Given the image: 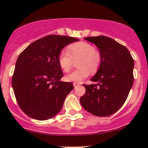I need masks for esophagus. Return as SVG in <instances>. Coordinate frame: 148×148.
Instances as JSON below:
<instances>
[{
	"instance_id": "1",
	"label": "esophagus",
	"mask_w": 148,
	"mask_h": 148,
	"mask_svg": "<svg viewBox=\"0 0 148 148\" xmlns=\"http://www.w3.org/2000/svg\"><path fill=\"white\" fill-rule=\"evenodd\" d=\"M78 86H79V84H78V83H74V88H76V87Z\"/></svg>"
}]
</instances>
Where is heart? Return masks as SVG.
<instances>
[{
    "label": "heart",
    "instance_id": "b5f03b06",
    "mask_svg": "<svg viewBox=\"0 0 148 148\" xmlns=\"http://www.w3.org/2000/svg\"><path fill=\"white\" fill-rule=\"evenodd\" d=\"M69 52L62 50L58 57L60 66L64 71H69L73 64V59L80 58L78 62L79 69L73 71L65 77L68 82L81 83L92 72L98 69L101 61V53L95 50V46L86 42H80L69 46Z\"/></svg>",
    "mask_w": 148,
    "mask_h": 148
}]
</instances>
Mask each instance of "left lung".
Returning <instances> with one entry per match:
<instances>
[{"mask_svg": "<svg viewBox=\"0 0 148 148\" xmlns=\"http://www.w3.org/2000/svg\"><path fill=\"white\" fill-rule=\"evenodd\" d=\"M101 53L99 69L91 81L83 85L86 93L79 99L82 106L96 116H109L124 104L133 85L134 60L125 46L109 37H86Z\"/></svg>", "mask_w": 148, "mask_h": 148, "instance_id": "left-lung-1", "label": "left lung"}]
</instances>
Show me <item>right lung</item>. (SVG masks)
<instances>
[{
    "instance_id": "add662e5",
    "label": "right lung",
    "mask_w": 148,
    "mask_h": 148,
    "mask_svg": "<svg viewBox=\"0 0 148 148\" xmlns=\"http://www.w3.org/2000/svg\"><path fill=\"white\" fill-rule=\"evenodd\" d=\"M79 39L50 35L33 42L18 57L12 86L20 108L34 119L45 121L61 110L73 83L62 82L60 51Z\"/></svg>"
}]
</instances>
